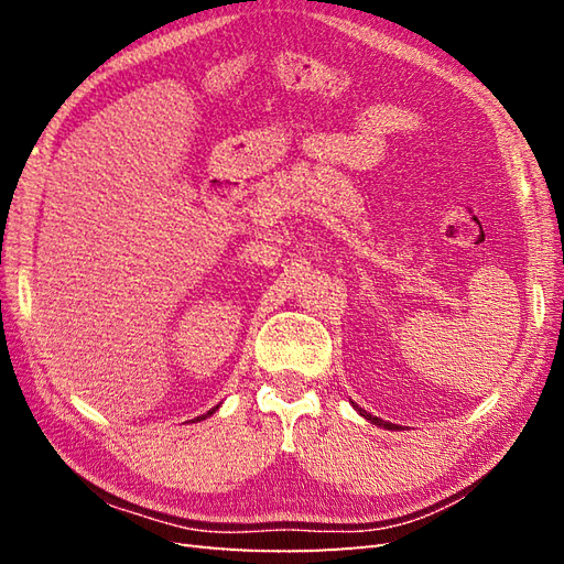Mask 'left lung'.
Returning <instances> with one entry per match:
<instances>
[{
	"label": "left lung",
	"mask_w": 564,
	"mask_h": 564,
	"mask_svg": "<svg viewBox=\"0 0 564 564\" xmlns=\"http://www.w3.org/2000/svg\"><path fill=\"white\" fill-rule=\"evenodd\" d=\"M354 406L358 410V414H361L364 419H368L370 424H378V426H386V429H398V426L390 424V422H382V419H378V416H373V414H368V412H366V410H361V406H358V404H354Z\"/></svg>",
	"instance_id": "obj_1"
}]
</instances>
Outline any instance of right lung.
Wrapping results in <instances>:
<instances>
[{
	"instance_id": "add662e5",
	"label": "right lung",
	"mask_w": 564,
	"mask_h": 564,
	"mask_svg": "<svg viewBox=\"0 0 564 564\" xmlns=\"http://www.w3.org/2000/svg\"><path fill=\"white\" fill-rule=\"evenodd\" d=\"M215 410H218V406H213V410H210V412H208V414H203V416H198V419H196V422H200V419H206V416H210V414H213V412H215Z\"/></svg>"
}]
</instances>
